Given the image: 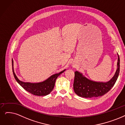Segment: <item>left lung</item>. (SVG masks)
<instances>
[{
  "label": "left lung",
  "mask_w": 125,
  "mask_h": 125,
  "mask_svg": "<svg viewBox=\"0 0 125 125\" xmlns=\"http://www.w3.org/2000/svg\"><path fill=\"white\" fill-rule=\"evenodd\" d=\"M117 69L113 77L107 82H98L91 81L84 76L78 71L74 72V91L78 96L85 98L102 96L107 93L114 85L119 73L120 60L117 54Z\"/></svg>",
  "instance_id": "8db88e82"
}]
</instances>
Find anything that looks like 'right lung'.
Instances as JSON below:
<instances>
[{
	"mask_svg": "<svg viewBox=\"0 0 125 125\" xmlns=\"http://www.w3.org/2000/svg\"><path fill=\"white\" fill-rule=\"evenodd\" d=\"M12 70L14 76L17 82L21 85L25 90H26L28 92L30 93L35 95L37 96H46L47 95L50 93L54 87L55 83L56 80L58 76H59L64 71H61L57 74L52 75L50 77H49L48 79L42 82L32 83L29 82H23L18 78L16 76L15 73L14 71L13 67V61L12 59Z\"/></svg>",
	"mask_w": 125,
	"mask_h": 125,
	"instance_id": "obj_1",
	"label": "right lung"
}]
</instances>
